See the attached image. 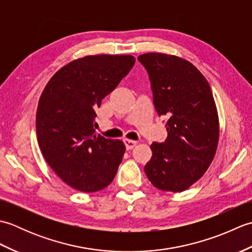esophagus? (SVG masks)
<instances>
[{"label": "esophagus", "mask_w": 252, "mask_h": 252, "mask_svg": "<svg viewBox=\"0 0 252 252\" xmlns=\"http://www.w3.org/2000/svg\"><path fill=\"white\" fill-rule=\"evenodd\" d=\"M123 142H125V145H126V149H132V148L134 147V146L136 145V144H137V142H136V141L127 140V138H125V140H123Z\"/></svg>", "instance_id": "1"}]
</instances>
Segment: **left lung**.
Instances as JSON below:
<instances>
[{
    "label": "left lung",
    "instance_id": "obj_1",
    "mask_svg": "<svg viewBox=\"0 0 252 252\" xmlns=\"http://www.w3.org/2000/svg\"><path fill=\"white\" fill-rule=\"evenodd\" d=\"M137 60L148 72L156 111L168 117V137L152 144L144 170L158 189L183 191L205 174L217 152L220 127L211 88L181 57L147 53Z\"/></svg>",
    "mask_w": 252,
    "mask_h": 252
}]
</instances>
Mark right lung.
Masks as SVG:
<instances>
[{
  "instance_id": "add662e5",
  "label": "right lung",
  "mask_w": 252,
  "mask_h": 252,
  "mask_svg": "<svg viewBox=\"0 0 252 252\" xmlns=\"http://www.w3.org/2000/svg\"><path fill=\"white\" fill-rule=\"evenodd\" d=\"M131 55H94L72 61L47 82L36 110V136L46 162L74 189L108 186L122 161L120 140L96 134L95 108L134 66Z\"/></svg>"
}]
</instances>
